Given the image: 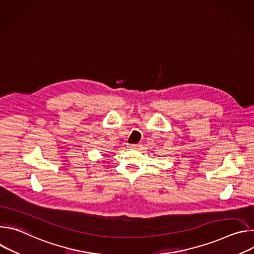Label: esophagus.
I'll return each mask as SVG.
<instances>
[{
    "label": "esophagus",
    "mask_w": 254,
    "mask_h": 254,
    "mask_svg": "<svg viewBox=\"0 0 254 254\" xmlns=\"http://www.w3.org/2000/svg\"><path fill=\"white\" fill-rule=\"evenodd\" d=\"M141 146H142L141 143H136V144H132V146H130V147L134 150H139L141 148Z\"/></svg>",
    "instance_id": "obj_1"
}]
</instances>
